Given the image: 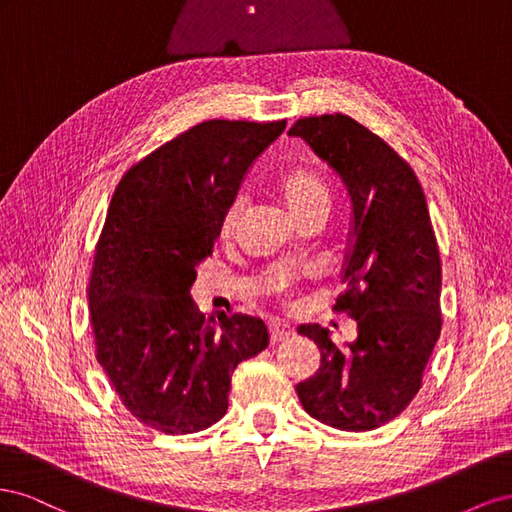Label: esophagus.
<instances>
[{"label": "esophagus", "instance_id": "1", "mask_svg": "<svg viewBox=\"0 0 512 512\" xmlns=\"http://www.w3.org/2000/svg\"><path fill=\"white\" fill-rule=\"evenodd\" d=\"M269 335H271V342H273V344H280V342H284V339L292 337L294 331L288 327V324L271 322V324H269Z\"/></svg>", "mask_w": 512, "mask_h": 512}]
</instances>
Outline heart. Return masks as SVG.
Wrapping results in <instances>:
<instances>
[{"label": "heart", "mask_w": 512, "mask_h": 512, "mask_svg": "<svg viewBox=\"0 0 512 512\" xmlns=\"http://www.w3.org/2000/svg\"><path fill=\"white\" fill-rule=\"evenodd\" d=\"M275 192L282 198V203L286 205V209L297 222L307 218H327L329 205H331L329 190H327V183L322 181V177L314 168L290 166L280 177H277ZM241 211H243V205L239 200L226 209L220 224V237L224 241H228L232 235H235ZM286 288H288V280L277 284V292H284Z\"/></svg>", "instance_id": "b5f03b06"}]
</instances>
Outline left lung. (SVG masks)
Segmentation results:
<instances>
[{
	"instance_id": "1",
	"label": "left lung",
	"mask_w": 512,
	"mask_h": 512,
	"mask_svg": "<svg viewBox=\"0 0 512 512\" xmlns=\"http://www.w3.org/2000/svg\"><path fill=\"white\" fill-rule=\"evenodd\" d=\"M288 134L335 170L352 200L335 309L356 320V339L339 348L329 329L301 324L320 367L297 393L316 421L369 431L406 410L440 337L442 265L427 200L410 164L348 115L303 117Z\"/></svg>"
}]
</instances>
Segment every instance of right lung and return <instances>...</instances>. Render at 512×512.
I'll use <instances>...</instances> for the list:
<instances>
[{"mask_svg":"<svg viewBox=\"0 0 512 512\" xmlns=\"http://www.w3.org/2000/svg\"><path fill=\"white\" fill-rule=\"evenodd\" d=\"M284 128L203 121L115 188L89 280L91 329L98 363L147 427L183 436L218 423L232 371L269 346L260 318L200 314L190 288L245 173Z\"/></svg>","mask_w":512,"mask_h":512,"instance_id":"add662e5","label":"right lung"}]
</instances>
